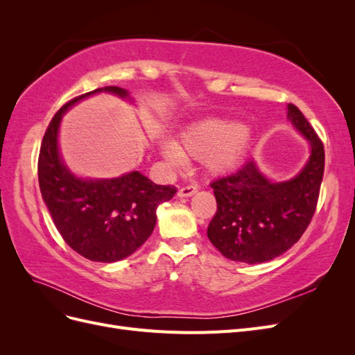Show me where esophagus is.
I'll return each instance as SVG.
<instances>
[{
	"label": "esophagus",
	"mask_w": 355,
	"mask_h": 355,
	"mask_svg": "<svg viewBox=\"0 0 355 355\" xmlns=\"http://www.w3.org/2000/svg\"><path fill=\"white\" fill-rule=\"evenodd\" d=\"M198 191V188L197 187H194V185H189V187H184V188H180L179 189V192H178V196L179 197H191V196H194L196 192Z\"/></svg>",
	"instance_id": "34e87169"
}]
</instances>
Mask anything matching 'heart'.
I'll use <instances>...</instances> for the list:
<instances>
[{
    "mask_svg": "<svg viewBox=\"0 0 355 355\" xmlns=\"http://www.w3.org/2000/svg\"><path fill=\"white\" fill-rule=\"evenodd\" d=\"M250 127L223 118H207L194 123L180 133L179 146L161 144V155L179 166L185 157L202 159L211 173H227L237 167L250 144Z\"/></svg>",
    "mask_w": 355,
    "mask_h": 355,
    "instance_id": "heart-1",
    "label": "heart"
}]
</instances>
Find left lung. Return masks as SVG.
<instances>
[{"label": "left lung", "instance_id": "obj_1", "mask_svg": "<svg viewBox=\"0 0 355 355\" xmlns=\"http://www.w3.org/2000/svg\"><path fill=\"white\" fill-rule=\"evenodd\" d=\"M287 118L311 145L304 168L290 180L272 182L253 159L234 175L213 180L218 210L207 237L231 261L262 263L288 250L308 228L324 173V146L297 106Z\"/></svg>", "mask_w": 355, "mask_h": 355}]
</instances>
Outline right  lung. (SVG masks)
Masks as SVG:
<instances>
[{"mask_svg":"<svg viewBox=\"0 0 355 355\" xmlns=\"http://www.w3.org/2000/svg\"><path fill=\"white\" fill-rule=\"evenodd\" d=\"M101 92L128 98L127 90L108 85L63 105L42 137L38 182L51 219L71 249L85 259L111 263L130 256L149 239L157 207L173 198L176 188L155 185L139 171L114 179H83L69 171L58 145L60 120L72 105Z\"/></svg>","mask_w":355,"mask_h":355,"instance_id":"right-lung-1","label":"right lung"}]
</instances>
